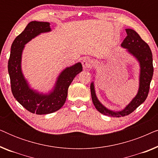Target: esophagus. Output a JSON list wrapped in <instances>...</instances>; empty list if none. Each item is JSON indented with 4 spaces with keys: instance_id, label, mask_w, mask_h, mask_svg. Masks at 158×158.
Masks as SVG:
<instances>
[{
    "instance_id": "esophagus-1",
    "label": "esophagus",
    "mask_w": 158,
    "mask_h": 158,
    "mask_svg": "<svg viewBox=\"0 0 158 158\" xmlns=\"http://www.w3.org/2000/svg\"><path fill=\"white\" fill-rule=\"evenodd\" d=\"M90 63H91V61L89 58H84L83 60V62H82V64H83V69H87L90 66Z\"/></svg>"
}]
</instances>
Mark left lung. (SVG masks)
Segmentation results:
<instances>
[{
  "mask_svg": "<svg viewBox=\"0 0 158 158\" xmlns=\"http://www.w3.org/2000/svg\"><path fill=\"white\" fill-rule=\"evenodd\" d=\"M127 34L121 44V47L127 49V52L138 62L139 65V88L136 96L124 109L121 111H114L108 109L101 103L96 96L94 82L90 83V92L94 105L102 114L113 117H121L129 115L137 108L144 103L148 97L150 85L153 75L152 54L149 45L144 42L135 30L126 29Z\"/></svg>",
  "mask_w": 158,
  "mask_h": 158,
  "instance_id": "1",
  "label": "left lung"
}]
</instances>
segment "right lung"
<instances>
[{"instance_id":"add662e5","label":"right lung","mask_w":158,"mask_h":158,"mask_svg":"<svg viewBox=\"0 0 158 158\" xmlns=\"http://www.w3.org/2000/svg\"><path fill=\"white\" fill-rule=\"evenodd\" d=\"M51 31L49 22L31 21L13 42L8 63L11 91L14 98L28 111L39 115L53 113L61 109L65 103L69 86L75 76L83 70L81 62L67 67L61 71L52 88L47 93L40 92L31 87L21 68L25 44L40 34Z\"/></svg>"}]
</instances>
